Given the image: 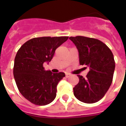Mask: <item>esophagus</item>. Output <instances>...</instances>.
Here are the masks:
<instances>
[{
	"mask_svg": "<svg viewBox=\"0 0 126 126\" xmlns=\"http://www.w3.org/2000/svg\"><path fill=\"white\" fill-rule=\"evenodd\" d=\"M65 77H66V78H69V77H71V74H69V73H67Z\"/></svg>",
	"mask_w": 126,
	"mask_h": 126,
	"instance_id": "obj_1",
	"label": "esophagus"
}]
</instances>
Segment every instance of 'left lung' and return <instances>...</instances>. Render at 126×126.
Wrapping results in <instances>:
<instances>
[{"label":"left lung","mask_w":126,"mask_h":126,"mask_svg":"<svg viewBox=\"0 0 126 126\" xmlns=\"http://www.w3.org/2000/svg\"><path fill=\"white\" fill-rule=\"evenodd\" d=\"M77 46L80 65L90 71L86 78L77 75L79 82L73 88L77 99L85 103H94L103 97L111 85L115 69L113 54L105 44L96 38L71 36Z\"/></svg>","instance_id":"8db88e82"}]
</instances>
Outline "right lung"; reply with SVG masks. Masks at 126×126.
Segmentation results:
<instances>
[{
    "instance_id": "obj_1",
    "label": "right lung",
    "mask_w": 126,
    "mask_h": 126,
    "mask_svg": "<svg viewBox=\"0 0 126 126\" xmlns=\"http://www.w3.org/2000/svg\"><path fill=\"white\" fill-rule=\"evenodd\" d=\"M69 36H43L29 40L17 52L14 77L17 87L26 99L36 105H46L56 97L57 85L65 77L64 73L46 71L45 62L51 61L55 49Z\"/></svg>"
}]
</instances>
